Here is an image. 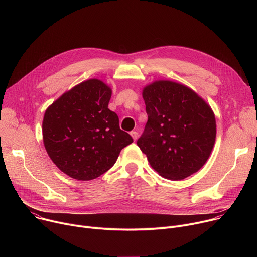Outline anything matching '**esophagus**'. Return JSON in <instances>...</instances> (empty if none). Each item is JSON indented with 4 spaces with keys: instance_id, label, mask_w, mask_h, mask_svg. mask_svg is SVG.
Listing matches in <instances>:
<instances>
[{
    "instance_id": "obj_1",
    "label": "esophagus",
    "mask_w": 257,
    "mask_h": 257,
    "mask_svg": "<svg viewBox=\"0 0 257 257\" xmlns=\"http://www.w3.org/2000/svg\"><path fill=\"white\" fill-rule=\"evenodd\" d=\"M130 135L132 136V138L134 139V141H136V140H137V137H138V133H137L136 131H131V132H130Z\"/></svg>"
}]
</instances>
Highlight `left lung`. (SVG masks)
Returning <instances> with one entry per match:
<instances>
[{"mask_svg": "<svg viewBox=\"0 0 257 257\" xmlns=\"http://www.w3.org/2000/svg\"><path fill=\"white\" fill-rule=\"evenodd\" d=\"M149 120L137 145L162 177L178 181L202 168L216 135L210 106L191 88L169 80L145 86Z\"/></svg>", "mask_w": 257, "mask_h": 257, "instance_id": "8db88e82", "label": "left lung"}]
</instances>
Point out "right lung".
Listing matches in <instances>:
<instances>
[{"mask_svg": "<svg viewBox=\"0 0 257 257\" xmlns=\"http://www.w3.org/2000/svg\"><path fill=\"white\" fill-rule=\"evenodd\" d=\"M112 89L98 79L79 83L48 108L43 121L46 151L69 177L89 181L111 169L133 142L107 107Z\"/></svg>", "mask_w": 257, "mask_h": 257, "instance_id": "obj_1", "label": "right lung"}]
</instances>
